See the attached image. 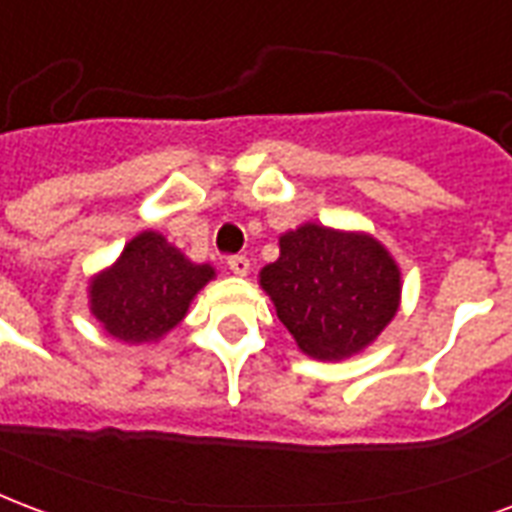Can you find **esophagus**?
<instances>
[{
  "label": "esophagus",
  "mask_w": 512,
  "mask_h": 512,
  "mask_svg": "<svg viewBox=\"0 0 512 512\" xmlns=\"http://www.w3.org/2000/svg\"><path fill=\"white\" fill-rule=\"evenodd\" d=\"M227 266H230V271H233L236 276H246V274H249V266H252V263H249V257L236 255V257H230V260H227Z\"/></svg>",
  "instance_id": "34e87169"
}]
</instances>
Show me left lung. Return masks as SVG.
<instances>
[{"label":"left lung","instance_id":"left-lung-1","mask_svg":"<svg viewBox=\"0 0 512 512\" xmlns=\"http://www.w3.org/2000/svg\"><path fill=\"white\" fill-rule=\"evenodd\" d=\"M276 317L314 361H344L377 342L401 304V268L366 230L304 222L279 236L260 271Z\"/></svg>","mask_w":512,"mask_h":512}]
</instances>
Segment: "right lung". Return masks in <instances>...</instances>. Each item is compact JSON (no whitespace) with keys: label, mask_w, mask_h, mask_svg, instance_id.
Instances as JSON below:
<instances>
[{"label":"right lung","mask_w":512,"mask_h":512,"mask_svg":"<svg viewBox=\"0 0 512 512\" xmlns=\"http://www.w3.org/2000/svg\"><path fill=\"white\" fill-rule=\"evenodd\" d=\"M211 279V263H192L162 233L143 230L89 279V312L116 342L154 344L187 317Z\"/></svg>","instance_id":"1"}]
</instances>
